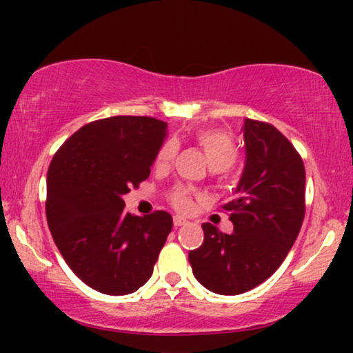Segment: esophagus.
<instances>
[{
    "label": "esophagus",
    "mask_w": 353,
    "mask_h": 353,
    "mask_svg": "<svg viewBox=\"0 0 353 353\" xmlns=\"http://www.w3.org/2000/svg\"><path fill=\"white\" fill-rule=\"evenodd\" d=\"M185 222H188V221H185L184 217L176 216V217H174V228H181V225H184Z\"/></svg>",
    "instance_id": "esophagus-1"
}]
</instances>
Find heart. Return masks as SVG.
Listing matches in <instances>:
<instances>
[{
    "label": "heart",
    "mask_w": 353,
    "mask_h": 353,
    "mask_svg": "<svg viewBox=\"0 0 353 353\" xmlns=\"http://www.w3.org/2000/svg\"><path fill=\"white\" fill-rule=\"evenodd\" d=\"M192 141L199 145V149L204 152L205 159L214 171H225L236 164L239 157V145L232 136L224 129H210L202 128L194 131ZM177 154V143L174 139H168L159 148L156 154V165L157 168H168L172 163ZM194 190L188 185L176 184L168 192V201L171 202L172 208H176L181 212H188L192 208Z\"/></svg>",
    "instance_id": "b5f03b06"
}]
</instances>
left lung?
<instances>
[{"label":"left lung","instance_id":"obj_1","mask_svg":"<svg viewBox=\"0 0 353 353\" xmlns=\"http://www.w3.org/2000/svg\"><path fill=\"white\" fill-rule=\"evenodd\" d=\"M245 168L237 197L222 205L232 234L205 222L204 242L189 252L194 277L221 295L244 294L272 275L292 249L305 216V168L272 124L244 119Z\"/></svg>","mask_w":353,"mask_h":353}]
</instances>
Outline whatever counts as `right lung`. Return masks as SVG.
<instances>
[{
    "mask_svg": "<svg viewBox=\"0 0 353 353\" xmlns=\"http://www.w3.org/2000/svg\"><path fill=\"white\" fill-rule=\"evenodd\" d=\"M165 128L148 116L92 121L61 145L48 169L51 236L72 272L98 292H136L171 232L169 212L132 216L123 201L151 174Z\"/></svg>",
    "mask_w": 353,
    "mask_h": 353,
    "instance_id": "add662e5",
    "label": "right lung"
}]
</instances>
